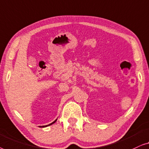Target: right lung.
I'll list each match as a JSON object with an SVG mask.
<instances>
[{"label":"right lung","mask_w":149,"mask_h":149,"mask_svg":"<svg viewBox=\"0 0 149 149\" xmlns=\"http://www.w3.org/2000/svg\"><path fill=\"white\" fill-rule=\"evenodd\" d=\"M56 120H57V119H55V120H54L53 122H52L51 123H50V124H49V125H42V126H40V127H47V126H49V125H52V124H53L54 123H55L56 121Z\"/></svg>","instance_id":"add662e5"}]
</instances>
